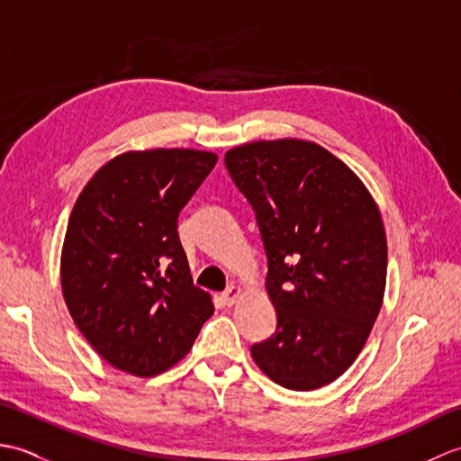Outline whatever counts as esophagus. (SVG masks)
<instances>
[{
    "label": "esophagus",
    "mask_w": 461,
    "mask_h": 461,
    "mask_svg": "<svg viewBox=\"0 0 461 461\" xmlns=\"http://www.w3.org/2000/svg\"><path fill=\"white\" fill-rule=\"evenodd\" d=\"M243 295V289L241 287H236V285H231L228 291H225L223 293V295H221V299H223V303H225V305H236V303H238V299Z\"/></svg>",
    "instance_id": "esophagus-1"
}]
</instances>
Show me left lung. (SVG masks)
<instances>
[{"label":"left lung","mask_w":461,"mask_h":461,"mask_svg":"<svg viewBox=\"0 0 461 461\" xmlns=\"http://www.w3.org/2000/svg\"><path fill=\"white\" fill-rule=\"evenodd\" d=\"M225 166L258 213L279 319L251 357L283 388L327 386L360 355L384 299L378 205L345 162L311 140L241 144Z\"/></svg>","instance_id":"1"}]
</instances>
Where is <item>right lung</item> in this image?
Here are the masks:
<instances>
[{
    "label": "right lung",
    "mask_w": 461,
    "mask_h": 461,
    "mask_svg": "<svg viewBox=\"0 0 461 461\" xmlns=\"http://www.w3.org/2000/svg\"><path fill=\"white\" fill-rule=\"evenodd\" d=\"M218 154L129 150L77 198L61 249V289L75 325L111 366L162 375L188 355L213 303L194 285L178 213Z\"/></svg>",
    "instance_id": "1"
}]
</instances>
